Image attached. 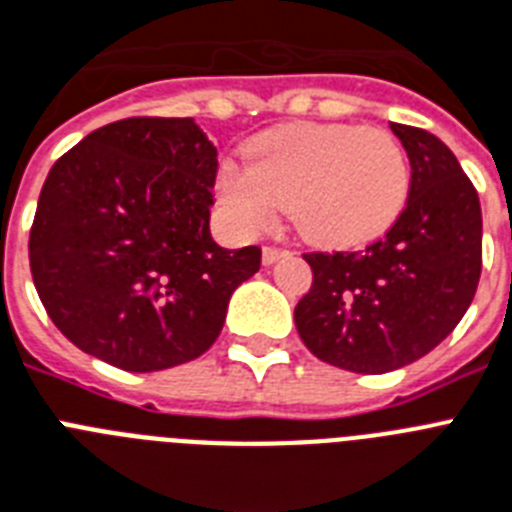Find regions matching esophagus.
Instances as JSON below:
<instances>
[{"mask_svg":"<svg viewBox=\"0 0 512 512\" xmlns=\"http://www.w3.org/2000/svg\"><path fill=\"white\" fill-rule=\"evenodd\" d=\"M282 256H287V251H282V248H274V246H266L264 251H261V261H264L266 266L274 264V261H280Z\"/></svg>","mask_w":512,"mask_h":512,"instance_id":"1","label":"esophagus"}]
</instances>
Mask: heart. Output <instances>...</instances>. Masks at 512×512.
Masks as SVG:
<instances>
[{
	"mask_svg": "<svg viewBox=\"0 0 512 512\" xmlns=\"http://www.w3.org/2000/svg\"><path fill=\"white\" fill-rule=\"evenodd\" d=\"M411 164L395 135L358 125H285L248 146V167L222 164L217 198L240 235H259L287 206L303 238L358 246L395 225Z\"/></svg>",
	"mask_w": 512,
	"mask_h": 512,
	"instance_id": "obj_1",
	"label": "heart"
}]
</instances>
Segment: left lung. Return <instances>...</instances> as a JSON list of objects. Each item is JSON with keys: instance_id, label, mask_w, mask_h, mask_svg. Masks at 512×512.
<instances>
[{"instance_id": "8db88e82", "label": "left lung", "mask_w": 512, "mask_h": 512, "mask_svg": "<svg viewBox=\"0 0 512 512\" xmlns=\"http://www.w3.org/2000/svg\"><path fill=\"white\" fill-rule=\"evenodd\" d=\"M411 159V193L382 240L353 253H303L314 285L295 327L316 358L384 374L445 340L481 277L479 193L437 135L390 122Z\"/></svg>"}]
</instances>
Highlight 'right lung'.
I'll return each mask as SVG.
<instances>
[{"mask_svg": "<svg viewBox=\"0 0 512 512\" xmlns=\"http://www.w3.org/2000/svg\"><path fill=\"white\" fill-rule=\"evenodd\" d=\"M217 149L193 117H128L49 170L28 256L54 327L88 356L162 371L214 345L261 248L209 232Z\"/></svg>", "mask_w": 512, "mask_h": 512, "instance_id": "obj_1", "label": "right lung"}]
</instances>
